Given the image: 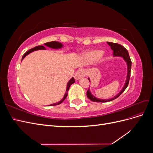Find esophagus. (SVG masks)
<instances>
[{"label":"esophagus","mask_w":153,"mask_h":153,"mask_svg":"<svg viewBox=\"0 0 153 153\" xmlns=\"http://www.w3.org/2000/svg\"><path fill=\"white\" fill-rule=\"evenodd\" d=\"M84 76V71L80 69V70L77 71L76 73H75V78L76 80H78L80 79V78H82Z\"/></svg>","instance_id":"esophagus-1"}]
</instances>
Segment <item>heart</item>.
<instances>
[{"label": "heart", "instance_id": "heart-1", "mask_svg": "<svg viewBox=\"0 0 153 153\" xmlns=\"http://www.w3.org/2000/svg\"><path fill=\"white\" fill-rule=\"evenodd\" d=\"M101 56V51L98 50H90L85 53L84 57L88 61H96Z\"/></svg>", "mask_w": 153, "mask_h": 153}]
</instances>
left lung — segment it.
<instances>
[{
  "instance_id": "left-lung-1",
  "label": "left lung",
  "mask_w": 153,
  "mask_h": 153,
  "mask_svg": "<svg viewBox=\"0 0 153 153\" xmlns=\"http://www.w3.org/2000/svg\"><path fill=\"white\" fill-rule=\"evenodd\" d=\"M108 45L110 46V48H112V50L114 51V57H123L124 60V61L126 62L127 64V76H126V82H125V84L124 87H123V89L121 91H120L119 93L113 97L111 99H108V100H103V99H100V98H97L96 97L92 95L90 89H89L87 92V96L88 97V98L90 99L92 101H95V102H108V101H112L115 99H116L117 98L121 95L123 92L124 91V90L126 89V87L129 84V78H130V74H131V61L130 57L129 56V53L127 50L124 47H123L122 45L117 44V43H111V42H107ZM88 79L90 81V78H88Z\"/></svg>"
}]
</instances>
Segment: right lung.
I'll return each mask as SVG.
<instances>
[{"label": "right lung", "mask_w": 153, "mask_h": 153, "mask_svg": "<svg viewBox=\"0 0 153 153\" xmlns=\"http://www.w3.org/2000/svg\"><path fill=\"white\" fill-rule=\"evenodd\" d=\"M45 47L46 46V47H48L49 48H53V49H60L63 47V45L61 43H59V42H57V41H51V42H48V43H46L44 44ZM44 47V46H37V47L33 48H31L29 50L27 51V52L23 55L22 57V61L23 59H24L27 55H29L30 53L32 52H34V51H36V50H46L45 47ZM75 79H74V78L72 77L70 80H69V81L68 82V84H67V87H66V93L65 94H64L63 98L59 101L58 103H53V104H51L48 106H55V105H59L61 104L62 101L66 99V98L68 96V92L69 91V87H70L71 85L74 84L75 83Z\"/></svg>", "instance_id": "right-lung-1"}]
</instances>
